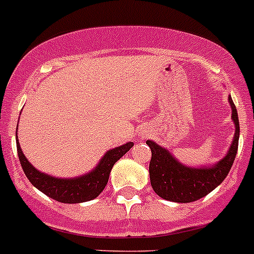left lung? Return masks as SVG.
<instances>
[{
  "instance_id": "1",
  "label": "left lung",
  "mask_w": 254,
  "mask_h": 254,
  "mask_svg": "<svg viewBox=\"0 0 254 254\" xmlns=\"http://www.w3.org/2000/svg\"><path fill=\"white\" fill-rule=\"evenodd\" d=\"M228 102L232 108V121L236 132L224 157L211 166H186L167 148L151 139L146 141L152 152L148 169L151 186L153 191L162 199L175 203H191L213 191L227 178L236 159L239 139L238 113L230 95L228 97Z\"/></svg>"
}]
</instances>
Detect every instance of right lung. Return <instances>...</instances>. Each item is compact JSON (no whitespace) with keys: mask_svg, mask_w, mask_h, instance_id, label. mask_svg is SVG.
Returning <instances> with one entry per match:
<instances>
[{"mask_svg":"<svg viewBox=\"0 0 254 254\" xmlns=\"http://www.w3.org/2000/svg\"><path fill=\"white\" fill-rule=\"evenodd\" d=\"M16 139L20 164L30 183L49 197L65 204L84 203L98 196L108 183L113 165L133 146V142H127L107 151L97 166L84 175L75 178H55L49 174L41 173L32 166L21 150L18 138Z\"/></svg>","mask_w":254,"mask_h":254,"instance_id":"obj_1","label":"right lung"}]
</instances>
